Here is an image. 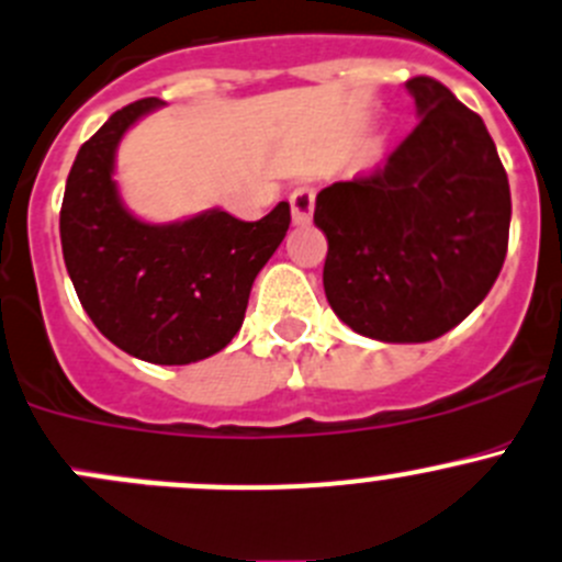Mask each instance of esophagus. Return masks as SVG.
Returning a JSON list of instances; mask_svg holds the SVG:
<instances>
[{"instance_id": "34e87169", "label": "esophagus", "mask_w": 562, "mask_h": 562, "mask_svg": "<svg viewBox=\"0 0 562 562\" xmlns=\"http://www.w3.org/2000/svg\"><path fill=\"white\" fill-rule=\"evenodd\" d=\"M315 209V189L313 187H299L291 192V214L296 225H307L313 220Z\"/></svg>"}]
</instances>
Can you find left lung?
Here are the masks:
<instances>
[{
    "label": "left lung",
    "mask_w": 562,
    "mask_h": 562,
    "mask_svg": "<svg viewBox=\"0 0 562 562\" xmlns=\"http://www.w3.org/2000/svg\"><path fill=\"white\" fill-rule=\"evenodd\" d=\"M419 123L384 167L315 198L329 241L324 291L342 324L381 342L459 326L505 263L510 187L481 114L442 81H406Z\"/></svg>",
    "instance_id": "left-lung-1"
}]
</instances>
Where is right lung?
<instances>
[{"label":"right lung","mask_w":562,"mask_h":562,"mask_svg":"<svg viewBox=\"0 0 562 562\" xmlns=\"http://www.w3.org/2000/svg\"><path fill=\"white\" fill-rule=\"evenodd\" d=\"M143 98L114 112L76 154L59 238L81 307L106 340L154 364H189L222 351L241 329L258 271L285 238L291 205L258 222L222 209L150 225L123 205L114 154L125 131L159 109Z\"/></svg>","instance_id":"obj_1"}]
</instances>
